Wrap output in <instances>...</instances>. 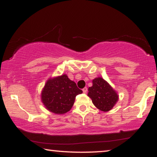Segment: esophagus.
<instances>
[{"label":"esophagus","mask_w":157,"mask_h":157,"mask_svg":"<svg viewBox=\"0 0 157 157\" xmlns=\"http://www.w3.org/2000/svg\"><path fill=\"white\" fill-rule=\"evenodd\" d=\"M87 88L86 87H85V88H83V93H86V92H87Z\"/></svg>","instance_id":"1"}]
</instances>
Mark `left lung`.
Returning <instances> with one entry per match:
<instances>
[{
    "instance_id": "obj_1",
    "label": "left lung",
    "mask_w": 157,
    "mask_h": 157,
    "mask_svg": "<svg viewBox=\"0 0 157 157\" xmlns=\"http://www.w3.org/2000/svg\"><path fill=\"white\" fill-rule=\"evenodd\" d=\"M93 85L89 88L88 96L96 108L103 111H109L118 101L119 96L104 78L98 77L92 81Z\"/></svg>"
}]
</instances>
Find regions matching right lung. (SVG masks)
<instances>
[{
	"label": "right lung",
	"mask_w": 157,
	"mask_h": 157,
	"mask_svg": "<svg viewBox=\"0 0 157 157\" xmlns=\"http://www.w3.org/2000/svg\"><path fill=\"white\" fill-rule=\"evenodd\" d=\"M82 92L74 81L63 74L47 81L41 92V101L51 112L63 114L71 110L76 96Z\"/></svg>",
	"instance_id": "add662e5"
}]
</instances>
